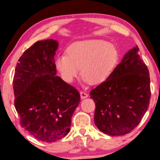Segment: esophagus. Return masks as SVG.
Here are the masks:
<instances>
[{"instance_id": "esophagus-1", "label": "esophagus", "mask_w": 160, "mask_h": 160, "mask_svg": "<svg viewBox=\"0 0 160 160\" xmlns=\"http://www.w3.org/2000/svg\"><path fill=\"white\" fill-rule=\"evenodd\" d=\"M80 97H81V98H86L88 97V94L86 92H85L84 91H80Z\"/></svg>"}]
</instances>
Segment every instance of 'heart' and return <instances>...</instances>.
Here are the masks:
<instances>
[{
	"label": "heart",
	"instance_id": "b5f03b06",
	"mask_svg": "<svg viewBox=\"0 0 160 160\" xmlns=\"http://www.w3.org/2000/svg\"><path fill=\"white\" fill-rule=\"evenodd\" d=\"M118 62V52L113 45L103 40L76 42L66 49V56H58L56 68L62 78L71 82L80 74L92 85L107 80Z\"/></svg>",
	"mask_w": 160,
	"mask_h": 160
}]
</instances>
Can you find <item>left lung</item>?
Here are the masks:
<instances>
[{
  "label": "left lung",
  "mask_w": 160,
  "mask_h": 160,
  "mask_svg": "<svg viewBox=\"0 0 160 160\" xmlns=\"http://www.w3.org/2000/svg\"><path fill=\"white\" fill-rule=\"evenodd\" d=\"M138 50L137 46L128 51L109 78L90 92L95 103V124L104 134L129 133L149 107V71Z\"/></svg>",
  "instance_id": "left-lung-1"
}]
</instances>
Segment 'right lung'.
Masks as SVG:
<instances>
[{"mask_svg": "<svg viewBox=\"0 0 160 160\" xmlns=\"http://www.w3.org/2000/svg\"><path fill=\"white\" fill-rule=\"evenodd\" d=\"M58 42L39 40L20 57L13 78L14 104L20 125L38 140L54 142L70 132L80 103L78 89L56 76Z\"/></svg>", "mask_w": 160, "mask_h": 160, "instance_id": "1", "label": "right lung"}]
</instances>
